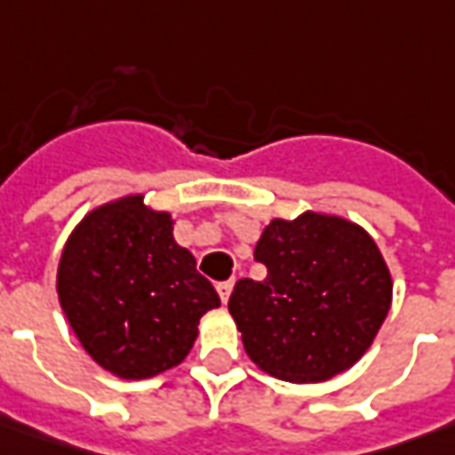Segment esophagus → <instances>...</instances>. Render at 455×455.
<instances>
[{"instance_id":"obj_1","label":"esophagus","mask_w":455,"mask_h":455,"mask_svg":"<svg viewBox=\"0 0 455 455\" xmlns=\"http://www.w3.org/2000/svg\"><path fill=\"white\" fill-rule=\"evenodd\" d=\"M216 290H219V297H221V302H228V297H231V290H234V282L228 279V282H219L216 284Z\"/></svg>"}]
</instances>
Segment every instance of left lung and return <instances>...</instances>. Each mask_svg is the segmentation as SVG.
<instances>
[{
  "label": "left lung",
  "instance_id": "8db88e82",
  "mask_svg": "<svg viewBox=\"0 0 455 455\" xmlns=\"http://www.w3.org/2000/svg\"><path fill=\"white\" fill-rule=\"evenodd\" d=\"M261 282L239 279L228 312L259 368L290 383H320L355 365L390 309L380 249L337 216L302 213L264 228Z\"/></svg>",
  "mask_w": 455,
  "mask_h": 455
}]
</instances>
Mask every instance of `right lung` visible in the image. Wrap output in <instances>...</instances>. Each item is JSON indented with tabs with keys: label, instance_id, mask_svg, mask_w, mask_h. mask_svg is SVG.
I'll return each instance as SVG.
<instances>
[{
	"label": "right lung",
	"instance_id": "add662e5",
	"mask_svg": "<svg viewBox=\"0 0 455 455\" xmlns=\"http://www.w3.org/2000/svg\"><path fill=\"white\" fill-rule=\"evenodd\" d=\"M57 294L90 357L128 380L179 365L198 320L221 305L173 242L171 216L146 209L143 196L87 213L60 259Z\"/></svg>",
	"mask_w": 455,
	"mask_h": 455
}]
</instances>
